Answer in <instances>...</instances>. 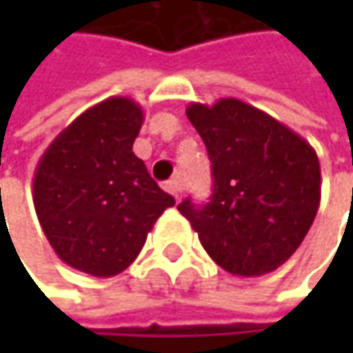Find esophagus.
Listing matches in <instances>:
<instances>
[{"mask_svg":"<svg viewBox=\"0 0 353 353\" xmlns=\"http://www.w3.org/2000/svg\"><path fill=\"white\" fill-rule=\"evenodd\" d=\"M169 194H172V196L179 200V196H181V190H183V184H181V181L179 179H170V181H167L165 183V186H163Z\"/></svg>","mask_w":353,"mask_h":353,"instance_id":"34e87169","label":"esophagus"}]
</instances>
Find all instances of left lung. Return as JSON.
Masks as SVG:
<instances>
[{
  "label": "left lung",
  "instance_id": "obj_1",
  "mask_svg": "<svg viewBox=\"0 0 353 353\" xmlns=\"http://www.w3.org/2000/svg\"><path fill=\"white\" fill-rule=\"evenodd\" d=\"M186 116L208 149L210 202L179 212L202 248L232 275L259 277L285 263L320 206L316 151L275 117L236 98L192 102Z\"/></svg>",
  "mask_w": 353,
  "mask_h": 353
}]
</instances>
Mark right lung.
Returning <instances> with one entry per match:
<instances>
[{"label": "right lung", "instance_id": "1", "mask_svg": "<svg viewBox=\"0 0 353 353\" xmlns=\"http://www.w3.org/2000/svg\"><path fill=\"white\" fill-rule=\"evenodd\" d=\"M141 125V105L112 96L62 129L34 170V212L48 243L92 277L128 269L159 216L174 206L133 153Z\"/></svg>", "mask_w": 353, "mask_h": 353}]
</instances>
